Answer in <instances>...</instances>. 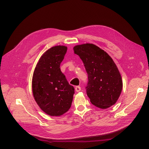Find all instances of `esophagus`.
I'll return each mask as SVG.
<instances>
[{"instance_id": "obj_1", "label": "esophagus", "mask_w": 149, "mask_h": 149, "mask_svg": "<svg viewBox=\"0 0 149 149\" xmlns=\"http://www.w3.org/2000/svg\"><path fill=\"white\" fill-rule=\"evenodd\" d=\"M81 87L79 86H76V88H75V90L76 92H79L81 91Z\"/></svg>"}]
</instances>
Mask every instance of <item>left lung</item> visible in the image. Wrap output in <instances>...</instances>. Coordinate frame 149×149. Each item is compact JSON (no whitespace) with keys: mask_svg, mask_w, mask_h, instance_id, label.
<instances>
[{"mask_svg":"<svg viewBox=\"0 0 149 149\" xmlns=\"http://www.w3.org/2000/svg\"><path fill=\"white\" fill-rule=\"evenodd\" d=\"M74 52L83 61L88 75L86 89L90 101L101 109L114 105L123 89V80L113 60L92 43L76 45Z\"/></svg>","mask_w":149,"mask_h":149,"instance_id":"left-lung-1","label":"left lung"}]
</instances>
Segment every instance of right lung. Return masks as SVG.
<instances>
[{
  "mask_svg": "<svg viewBox=\"0 0 149 149\" xmlns=\"http://www.w3.org/2000/svg\"><path fill=\"white\" fill-rule=\"evenodd\" d=\"M67 51L65 46H55L40 57L32 78V92L36 102L51 116H61L70 109L74 89L60 70Z\"/></svg>",
  "mask_w": 149,
  "mask_h": 149,
  "instance_id": "right-lung-1",
  "label": "right lung"
}]
</instances>
